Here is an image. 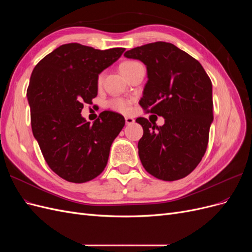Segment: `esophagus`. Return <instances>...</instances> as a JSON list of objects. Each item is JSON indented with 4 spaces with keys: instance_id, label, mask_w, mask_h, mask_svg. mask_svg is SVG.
<instances>
[{
    "instance_id": "34e87169",
    "label": "esophagus",
    "mask_w": 252,
    "mask_h": 252,
    "mask_svg": "<svg viewBox=\"0 0 252 252\" xmlns=\"http://www.w3.org/2000/svg\"><path fill=\"white\" fill-rule=\"evenodd\" d=\"M125 123L126 125H131L134 123V120L130 117H125Z\"/></svg>"
}]
</instances>
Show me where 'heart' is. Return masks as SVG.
<instances>
[{
	"label": "heart",
	"mask_w": 252,
	"mask_h": 252,
	"mask_svg": "<svg viewBox=\"0 0 252 252\" xmlns=\"http://www.w3.org/2000/svg\"><path fill=\"white\" fill-rule=\"evenodd\" d=\"M136 64H139V62H135V61H125V62H123L120 65V70L125 75ZM101 82H102V74H100L97 77V84H101ZM108 106L111 109L117 110L122 113H127L129 110H130V102L122 97L112 98V100L108 102Z\"/></svg>",
	"instance_id": "b5f03b06"
}]
</instances>
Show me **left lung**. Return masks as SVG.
I'll return each mask as SVG.
<instances>
[{"instance_id":"obj_1","label":"left lung","mask_w":252,"mask_h":252,"mask_svg":"<svg viewBox=\"0 0 252 252\" xmlns=\"http://www.w3.org/2000/svg\"><path fill=\"white\" fill-rule=\"evenodd\" d=\"M146 65L148 81L140 105L165 119L163 126L145 118L139 157L155 178L175 181L199 165L207 149L213 121L212 84L199 61L171 43L156 42L124 53Z\"/></svg>"}]
</instances>
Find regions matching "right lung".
Wrapping results in <instances>:
<instances>
[{
  "label": "right lung",
  "instance_id": "1",
  "mask_svg": "<svg viewBox=\"0 0 252 252\" xmlns=\"http://www.w3.org/2000/svg\"><path fill=\"white\" fill-rule=\"evenodd\" d=\"M124 51L64 44L32 73L27 98L33 136L50 169L68 182L85 183L101 174L125 125L118 112L103 111L94 124L81 114L84 104H93L97 94L98 74Z\"/></svg>",
  "mask_w": 252,
  "mask_h": 252
}]
</instances>
